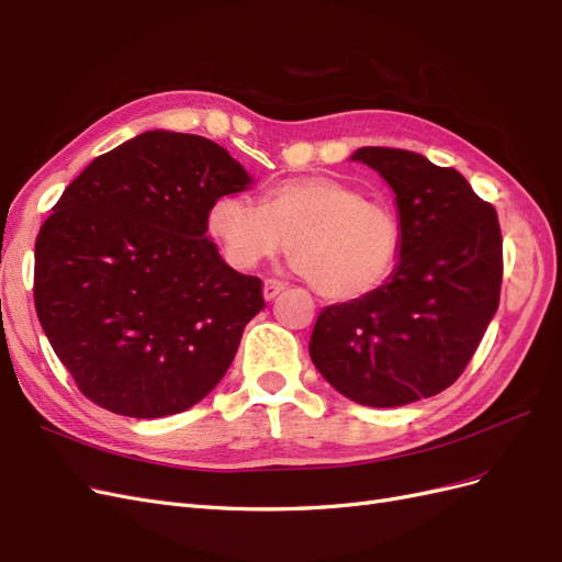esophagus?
Wrapping results in <instances>:
<instances>
[{"mask_svg": "<svg viewBox=\"0 0 562 562\" xmlns=\"http://www.w3.org/2000/svg\"><path fill=\"white\" fill-rule=\"evenodd\" d=\"M285 291V283L279 281V279H267L265 285H262V293H265V300H274L279 293Z\"/></svg>", "mask_w": 562, "mask_h": 562, "instance_id": "34e87169", "label": "esophagus"}]
</instances>
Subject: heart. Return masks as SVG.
I'll return each instance as SVG.
<instances>
[{"label":"heart","mask_w":562,"mask_h":562,"mask_svg":"<svg viewBox=\"0 0 562 562\" xmlns=\"http://www.w3.org/2000/svg\"><path fill=\"white\" fill-rule=\"evenodd\" d=\"M206 227L236 267H255L288 244L300 274L318 295L337 302L378 293L396 274L403 250L394 209L326 176L271 184L262 206L239 194L217 196Z\"/></svg>","instance_id":"b5f03b06"}]
</instances>
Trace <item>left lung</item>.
Returning a JSON list of instances; mask_svg holds the SVG:
<instances>
[{"mask_svg": "<svg viewBox=\"0 0 562 562\" xmlns=\"http://www.w3.org/2000/svg\"><path fill=\"white\" fill-rule=\"evenodd\" d=\"M351 159L396 192L401 262L378 293L318 314L310 356L342 396L394 407L440 394L469 366L499 307L502 229L454 168L394 147Z\"/></svg>", "mask_w": 562, "mask_h": 562, "instance_id": "8db88e82", "label": "left lung"}]
</instances>
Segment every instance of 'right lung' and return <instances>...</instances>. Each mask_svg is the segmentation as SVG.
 Masks as SVG:
<instances>
[{
	"instance_id": "right-lung-1",
	"label": "right lung",
	"mask_w": 562,
	"mask_h": 562,
	"mask_svg": "<svg viewBox=\"0 0 562 562\" xmlns=\"http://www.w3.org/2000/svg\"><path fill=\"white\" fill-rule=\"evenodd\" d=\"M250 182L225 147L147 131L67 184L35 244V307L83 396L138 419L176 415L223 380L262 281L206 239L217 196Z\"/></svg>"
}]
</instances>
